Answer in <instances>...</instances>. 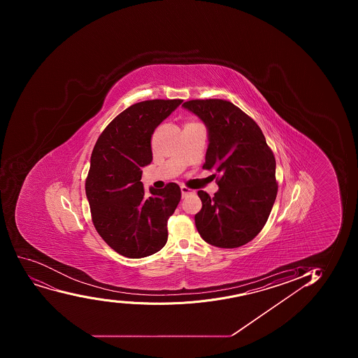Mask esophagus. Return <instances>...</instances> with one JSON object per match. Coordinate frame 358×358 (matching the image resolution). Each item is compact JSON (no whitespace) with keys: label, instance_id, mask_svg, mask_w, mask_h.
<instances>
[{"label":"esophagus","instance_id":"obj_1","mask_svg":"<svg viewBox=\"0 0 358 358\" xmlns=\"http://www.w3.org/2000/svg\"><path fill=\"white\" fill-rule=\"evenodd\" d=\"M181 192H182V197H185V196L190 195V194H194V190H192V189L187 188V187H181Z\"/></svg>","mask_w":358,"mask_h":358}]
</instances>
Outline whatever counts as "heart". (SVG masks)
Returning <instances> with one entry per match:
<instances>
[{
    "label": "heart",
    "instance_id": "b5f03b06",
    "mask_svg": "<svg viewBox=\"0 0 358 358\" xmlns=\"http://www.w3.org/2000/svg\"><path fill=\"white\" fill-rule=\"evenodd\" d=\"M192 124H197V122H187V124H185V126H192Z\"/></svg>",
    "mask_w": 358,
    "mask_h": 358
}]
</instances>
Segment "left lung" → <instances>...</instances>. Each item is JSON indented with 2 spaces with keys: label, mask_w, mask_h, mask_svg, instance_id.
Masks as SVG:
<instances>
[{
  "label": "left lung",
  "mask_w": 358,
  "mask_h": 358,
  "mask_svg": "<svg viewBox=\"0 0 358 358\" xmlns=\"http://www.w3.org/2000/svg\"><path fill=\"white\" fill-rule=\"evenodd\" d=\"M206 124L209 145L203 168L220 173L213 197L199 190L195 215L201 237L216 248L248 244L262 230L275 202V159L255 121L227 100L182 105Z\"/></svg>",
  "instance_id": "left-lung-1"
}]
</instances>
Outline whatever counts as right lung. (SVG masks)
I'll use <instances>...</instances> for the list:
<instances>
[{
    "label": "right lung",
    "mask_w": 358,
    "mask_h": 358,
    "mask_svg": "<svg viewBox=\"0 0 358 358\" xmlns=\"http://www.w3.org/2000/svg\"><path fill=\"white\" fill-rule=\"evenodd\" d=\"M183 100H147L114 117L93 148L86 178V197L100 237L119 255L140 259L166 245V223L181 199L176 183L149 188L142 168L152 162L155 128Z\"/></svg>",
    "instance_id": "right-lung-1"
}]
</instances>
